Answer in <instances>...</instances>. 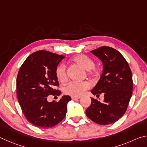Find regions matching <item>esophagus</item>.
Segmentation results:
<instances>
[{
    "label": "esophagus",
    "instance_id": "obj_1",
    "mask_svg": "<svg viewBox=\"0 0 147 147\" xmlns=\"http://www.w3.org/2000/svg\"><path fill=\"white\" fill-rule=\"evenodd\" d=\"M71 98H72V100H76V99L80 98V97H75V96H71Z\"/></svg>",
    "mask_w": 147,
    "mask_h": 147
}]
</instances>
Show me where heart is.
<instances>
[{
  "label": "heart",
  "instance_id": "heart-1",
  "mask_svg": "<svg viewBox=\"0 0 147 147\" xmlns=\"http://www.w3.org/2000/svg\"><path fill=\"white\" fill-rule=\"evenodd\" d=\"M73 61L82 67L87 70V73L89 75H93L97 73V71L94 67V63L93 59L83 54H80L74 57ZM55 74L59 81L64 82L67 80L66 67L63 63L58 64L55 69ZM91 88V84L89 82L84 81L81 82H72L64 87L63 92L66 94H69L72 96L79 97L82 94L84 91L88 90Z\"/></svg>",
  "mask_w": 147,
  "mask_h": 147
}]
</instances>
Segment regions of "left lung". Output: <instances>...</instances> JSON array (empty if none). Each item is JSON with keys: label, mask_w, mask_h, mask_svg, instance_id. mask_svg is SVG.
Wrapping results in <instances>:
<instances>
[{"label": "left lung", "mask_w": 147, "mask_h": 147, "mask_svg": "<svg viewBox=\"0 0 147 147\" xmlns=\"http://www.w3.org/2000/svg\"><path fill=\"white\" fill-rule=\"evenodd\" d=\"M91 53L102 61L103 71L91 90L94 95L104 94L103 102L91 98L86 115L100 125L115 123L125 113L132 94L131 69L123 56L115 49L102 46Z\"/></svg>", "instance_id": "left-lung-1"}]
</instances>
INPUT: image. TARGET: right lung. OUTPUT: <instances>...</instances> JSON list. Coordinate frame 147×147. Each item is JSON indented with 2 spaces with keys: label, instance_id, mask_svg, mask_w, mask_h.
<instances>
[{
  "label": "right lung",
  "instance_id": "add662e5",
  "mask_svg": "<svg viewBox=\"0 0 147 147\" xmlns=\"http://www.w3.org/2000/svg\"><path fill=\"white\" fill-rule=\"evenodd\" d=\"M65 58L47 51L30 54L19 69L17 77V96L22 111L28 122L38 128H49L60 123L67 111L70 96L58 102L47 101L49 95L60 94L55 69Z\"/></svg>",
  "mask_w": 147,
  "mask_h": 147
}]
</instances>
